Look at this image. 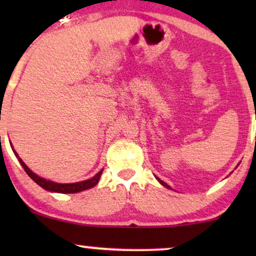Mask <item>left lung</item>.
<instances>
[{
  "label": "left lung",
  "instance_id": "1",
  "mask_svg": "<svg viewBox=\"0 0 256 256\" xmlns=\"http://www.w3.org/2000/svg\"><path fill=\"white\" fill-rule=\"evenodd\" d=\"M156 179H158V182H160V184H162V185H164V186H166V188H168V189H171V188H170V185H167V184L165 183V182L160 180V179H158V178H156Z\"/></svg>",
  "mask_w": 256,
  "mask_h": 256
}]
</instances>
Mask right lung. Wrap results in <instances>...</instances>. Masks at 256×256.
I'll use <instances>...</instances> for the list:
<instances>
[{
  "instance_id": "right-lung-1",
  "label": "right lung",
  "mask_w": 256,
  "mask_h": 256,
  "mask_svg": "<svg viewBox=\"0 0 256 256\" xmlns=\"http://www.w3.org/2000/svg\"><path fill=\"white\" fill-rule=\"evenodd\" d=\"M14 154L16 155V158H19V162L22 164V168L25 170V172L28 173V177H30L32 180L36 182V183L40 185V186H42L43 189L48 190V192H60V194H74V192H83V190H86V189H90V188L95 186L96 184L98 183L100 180V177H101L102 174V171L104 170H101L98 174L94 176L91 179H88V180H83V182H78V183H70V184H60V183H55V182H52V180H46V179H44L42 177H40V176H37L36 173H34L31 171L30 168H28V166L25 165L24 161L22 160L19 156H18V154L16 152V150H13Z\"/></svg>"
}]
</instances>
